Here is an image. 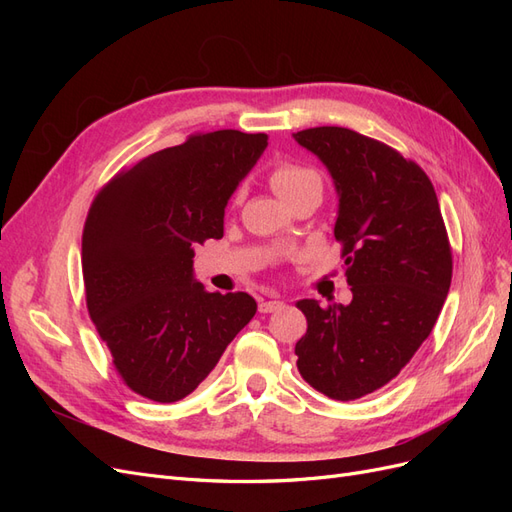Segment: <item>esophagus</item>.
I'll use <instances>...</instances> for the list:
<instances>
[{
    "label": "esophagus",
    "instance_id": "esophagus-1",
    "mask_svg": "<svg viewBox=\"0 0 512 512\" xmlns=\"http://www.w3.org/2000/svg\"><path fill=\"white\" fill-rule=\"evenodd\" d=\"M284 307V301H280V299H269V301H260V305H258V309H260V314H271V312H277V309H282Z\"/></svg>",
    "mask_w": 512,
    "mask_h": 512
}]
</instances>
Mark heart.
<instances>
[{"instance_id": "b5f03b06", "label": "heart", "mask_w": 512, "mask_h": 512, "mask_svg": "<svg viewBox=\"0 0 512 512\" xmlns=\"http://www.w3.org/2000/svg\"><path fill=\"white\" fill-rule=\"evenodd\" d=\"M312 179H318V175L312 168H305V166L292 164V162H280L271 173V185L280 196L288 194L290 190L299 188V185H303L305 181H312Z\"/></svg>"}]
</instances>
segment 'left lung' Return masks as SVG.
<instances>
[{
    "mask_svg": "<svg viewBox=\"0 0 512 512\" xmlns=\"http://www.w3.org/2000/svg\"><path fill=\"white\" fill-rule=\"evenodd\" d=\"M327 166L339 207L348 305L303 299L307 333L294 346L307 384L337 401L391 382L429 337L451 288L453 256L425 170L348 128L292 134Z\"/></svg>",
    "mask_w": 512,
    "mask_h": 512,
    "instance_id": "left-lung-1",
    "label": "left lung"
}]
</instances>
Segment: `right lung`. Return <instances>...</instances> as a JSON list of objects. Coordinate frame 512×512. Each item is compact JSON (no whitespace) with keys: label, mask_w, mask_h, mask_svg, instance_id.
Here are the masks:
<instances>
[{"label":"right lung","mask_w":512,"mask_h":512,"mask_svg":"<svg viewBox=\"0 0 512 512\" xmlns=\"http://www.w3.org/2000/svg\"><path fill=\"white\" fill-rule=\"evenodd\" d=\"M267 134L218 130L151 153L108 181L83 230L89 316L130 389L173 404L256 314L247 292H207L194 247L224 237V209Z\"/></svg>","instance_id":"right-lung-1"}]
</instances>
